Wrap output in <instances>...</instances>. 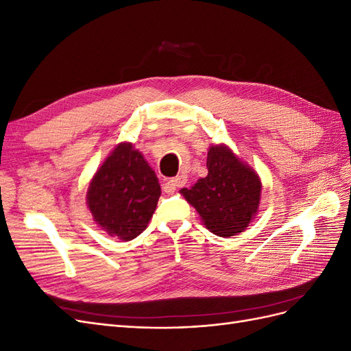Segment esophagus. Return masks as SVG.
Here are the masks:
<instances>
[{
    "label": "esophagus",
    "mask_w": 351,
    "mask_h": 351,
    "mask_svg": "<svg viewBox=\"0 0 351 351\" xmlns=\"http://www.w3.org/2000/svg\"><path fill=\"white\" fill-rule=\"evenodd\" d=\"M186 182H187V177L183 176V174L182 176H177V177L171 178V180H168V182L164 184L165 193H173L176 189L183 187L186 184Z\"/></svg>",
    "instance_id": "1"
}]
</instances>
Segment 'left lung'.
I'll return each instance as SVG.
<instances>
[{"label":"left lung","mask_w":351,"mask_h":351,"mask_svg":"<svg viewBox=\"0 0 351 351\" xmlns=\"http://www.w3.org/2000/svg\"><path fill=\"white\" fill-rule=\"evenodd\" d=\"M206 167L208 176L180 193L196 208L210 232L219 237L236 236L258 212L261 180L224 145L209 147Z\"/></svg>","instance_id":"1"}]
</instances>
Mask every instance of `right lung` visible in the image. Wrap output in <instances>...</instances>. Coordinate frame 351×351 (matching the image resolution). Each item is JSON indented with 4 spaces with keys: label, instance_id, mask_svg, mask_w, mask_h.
Here are the masks:
<instances>
[{
    "label": "right lung",
    "instance_id": "1",
    "mask_svg": "<svg viewBox=\"0 0 351 351\" xmlns=\"http://www.w3.org/2000/svg\"><path fill=\"white\" fill-rule=\"evenodd\" d=\"M161 196L158 178L132 143H121L92 178L88 206L110 236L133 240L149 224Z\"/></svg>",
    "mask_w": 351,
    "mask_h": 351
}]
</instances>
